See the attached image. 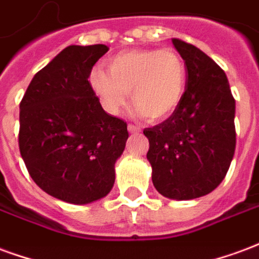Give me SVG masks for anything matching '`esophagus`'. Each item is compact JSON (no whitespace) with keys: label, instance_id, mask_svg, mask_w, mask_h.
I'll return each instance as SVG.
<instances>
[{"label":"esophagus","instance_id":"esophagus-1","mask_svg":"<svg viewBox=\"0 0 259 259\" xmlns=\"http://www.w3.org/2000/svg\"><path fill=\"white\" fill-rule=\"evenodd\" d=\"M139 131H141V128L139 127L134 125V124H128V132H130V134H138Z\"/></svg>","mask_w":259,"mask_h":259}]
</instances>
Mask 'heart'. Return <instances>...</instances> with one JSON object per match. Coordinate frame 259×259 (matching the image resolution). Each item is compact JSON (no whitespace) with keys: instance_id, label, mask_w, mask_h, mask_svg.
<instances>
[{"instance_id":"1","label":"heart","mask_w":259,"mask_h":259,"mask_svg":"<svg viewBox=\"0 0 259 259\" xmlns=\"http://www.w3.org/2000/svg\"><path fill=\"white\" fill-rule=\"evenodd\" d=\"M88 81L109 114H120L131 92L138 116L161 121L174 114L184 99L188 73L181 55L171 48L131 50L111 56L107 71L92 70Z\"/></svg>"}]
</instances>
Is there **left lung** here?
Listing matches in <instances>:
<instances>
[{
	"mask_svg": "<svg viewBox=\"0 0 259 259\" xmlns=\"http://www.w3.org/2000/svg\"><path fill=\"white\" fill-rule=\"evenodd\" d=\"M172 44L188 73L184 99L174 114L145 128L154 188L164 197L193 200L224 181L236 148L235 99L225 71L185 41Z\"/></svg>",
	"mask_w": 259,
	"mask_h": 259,
	"instance_id": "1",
	"label": "left lung"
}]
</instances>
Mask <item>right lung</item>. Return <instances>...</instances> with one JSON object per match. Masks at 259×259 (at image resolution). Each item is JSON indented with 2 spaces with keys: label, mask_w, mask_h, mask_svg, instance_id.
I'll use <instances>...</instances> for the list:
<instances>
[{
  "label": "right lung",
  "mask_w": 259,
  "mask_h": 259,
  "mask_svg": "<svg viewBox=\"0 0 259 259\" xmlns=\"http://www.w3.org/2000/svg\"><path fill=\"white\" fill-rule=\"evenodd\" d=\"M106 45H70L34 75L20 102L19 149L45 193L70 204L103 199L128 139L127 122L107 114L90 87Z\"/></svg>",
  "instance_id": "add662e5"
}]
</instances>
